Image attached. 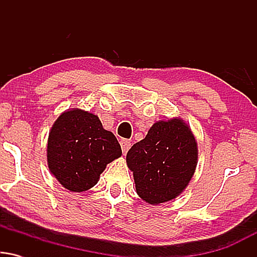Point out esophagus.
I'll use <instances>...</instances> for the list:
<instances>
[{
  "mask_svg": "<svg viewBox=\"0 0 257 257\" xmlns=\"http://www.w3.org/2000/svg\"><path fill=\"white\" fill-rule=\"evenodd\" d=\"M119 144H120V147H122V151H123V153H125L128 152V150L131 149V146H132V143L129 140H126V139H122V140L119 141Z\"/></svg>",
  "mask_w": 257,
  "mask_h": 257,
  "instance_id": "esophagus-1",
  "label": "esophagus"
}]
</instances>
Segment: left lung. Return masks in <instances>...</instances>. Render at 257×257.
Returning a JSON list of instances; mask_svg holds the SVG:
<instances>
[{
  "label": "left lung",
  "instance_id": "obj_1",
  "mask_svg": "<svg viewBox=\"0 0 257 257\" xmlns=\"http://www.w3.org/2000/svg\"><path fill=\"white\" fill-rule=\"evenodd\" d=\"M197 163V141L181 118L156 122L146 138L126 153L137 193L152 205L180 196L192 179Z\"/></svg>",
  "mask_w": 257,
  "mask_h": 257
}]
</instances>
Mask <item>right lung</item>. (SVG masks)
<instances>
[{"instance_id":"right-lung-1","label":"right lung","mask_w":257,"mask_h":257,"mask_svg":"<svg viewBox=\"0 0 257 257\" xmlns=\"http://www.w3.org/2000/svg\"><path fill=\"white\" fill-rule=\"evenodd\" d=\"M120 156L116 137L102 128L96 114L81 108L63 112L49 132L48 168L71 192H83L96 185L106 166Z\"/></svg>"}]
</instances>
